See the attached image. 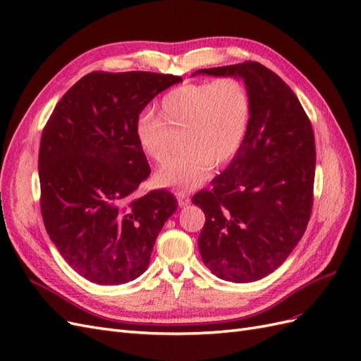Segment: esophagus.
<instances>
[{
	"label": "esophagus",
	"instance_id": "1",
	"mask_svg": "<svg viewBox=\"0 0 361 361\" xmlns=\"http://www.w3.org/2000/svg\"><path fill=\"white\" fill-rule=\"evenodd\" d=\"M176 197H178V202H179V206H180V207L190 204V202H191V199H190L188 195L185 194V192H178Z\"/></svg>",
	"mask_w": 361,
	"mask_h": 361
}]
</instances>
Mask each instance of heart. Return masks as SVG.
<instances>
[{
  "mask_svg": "<svg viewBox=\"0 0 361 361\" xmlns=\"http://www.w3.org/2000/svg\"><path fill=\"white\" fill-rule=\"evenodd\" d=\"M253 116L247 84L236 76L188 82L161 97L154 116L137 123L135 138L147 159L166 164L180 138L183 154L155 174L159 187L190 191L223 167L243 149Z\"/></svg>",
  "mask_w": 361,
  "mask_h": 361,
  "instance_id": "heart-1",
  "label": "heart"
}]
</instances>
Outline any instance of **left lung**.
Segmentation results:
<instances>
[{"label": "left lung", "instance_id": "8db88e82", "mask_svg": "<svg viewBox=\"0 0 361 361\" xmlns=\"http://www.w3.org/2000/svg\"><path fill=\"white\" fill-rule=\"evenodd\" d=\"M239 75L253 99L243 149L192 203L204 212L203 264L235 283L267 277L302 238L313 207L316 149L310 118L277 73L257 61L197 71Z\"/></svg>", "mask_w": 361, "mask_h": 361}]
</instances>
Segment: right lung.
Returning <instances> with one entry per match:
<instances>
[{
  "mask_svg": "<svg viewBox=\"0 0 361 361\" xmlns=\"http://www.w3.org/2000/svg\"><path fill=\"white\" fill-rule=\"evenodd\" d=\"M180 81L138 71L87 73L43 128V224L64 260L97 285H122L143 274L158 233L178 209L167 190L134 197L150 174L135 128L145 106Z\"/></svg>",
  "mask_w": 361,
  "mask_h": 361,
  "instance_id": "add662e5",
  "label": "right lung"
}]
</instances>
